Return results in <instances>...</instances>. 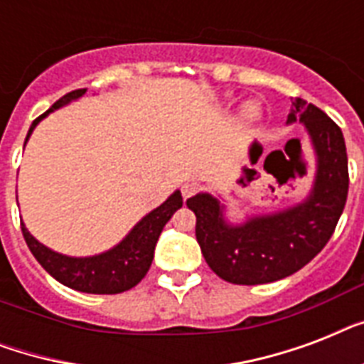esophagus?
Wrapping results in <instances>:
<instances>
[{
	"label": "esophagus",
	"instance_id": "34e87169",
	"mask_svg": "<svg viewBox=\"0 0 364 364\" xmlns=\"http://www.w3.org/2000/svg\"><path fill=\"white\" fill-rule=\"evenodd\" d=\"M198 191V183H194V181H188L185 183L181 187V193H183V198H191L194 193Z\"/></svg>",
	"mask_w": 364,
	"mask_h": 364
}]
</instances>
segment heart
Masks as SVG:
<instances>
[{
  "mask_svg": "<svg viewBox=\"0 0 364 364\" xmlns=\"http://www.w3.org/2000/svg\"><path fill=\"white\" fill-rule=\"evenodd\" d=\"M259 117V107L257 105H249L247 109H245V119L247 121H255Z\"/></svg>",
  "mask_w": 364,
  "mask_h": 364,
  "instance_id": "b5f03b06",
  "label": "heart"
}]
</instances>
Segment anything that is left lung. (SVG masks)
Masks as SVG:
<instances>
[{
	"label": "left lung",
	"mask_w": 364,
	"mask_h": 364,
	"mask_svg": "<svg viewBox=\"0 0 364 364\" xmlns=\"http://www.w3.org/2000/svg\"><path fill=\"white\" fill-rule=\"evenodd\" d=\"M302 121L317 154L310 198L240 227L223 221V208L210 194H196L187 208L196 215V240L217 276L236 285H260L306 266L333 236L348 198V153L340 126L306 100L294 98L287 122Z\"/></svg>",
	"instance_id": "8db88e82"
}]
</instances>
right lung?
Instances as JSON below:
<instances>
[{
  "instance_id": "obj_1",
  "label": "right lung",
  "mask_w": 364,
  "mask_h": 364,
  "mask_svg": "<svg viewBox=\"0 0 364 364\" xmlns=\"http://www.w3.org/2000/svg\"><path fill=\"white\" fill-rule=\"evenodd\" d=\"M85 92H87V88H77V90H71L65 96H62L58 102H54L53 107L47 113H43L41 117H37L36 121L31 122L26 141L43 117H47L50 111L58 109L62 105L70 104L71 100H77ZM181 205V193L176 191L164 204L143 217L117 247H113L107 253L88 257V259H71V257L54 253L48 247L41 245L26 230L24 223H20V227H22V236H24L31 255L56 282H60L65 287L81 291V293L117 294L136 287L137 283L145 277V274L151 268V262H153L154 245L159 242L162 228Z\"/></svg>"
}]
</instances>
